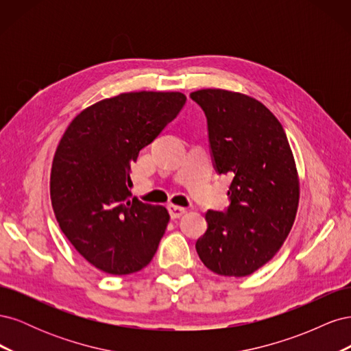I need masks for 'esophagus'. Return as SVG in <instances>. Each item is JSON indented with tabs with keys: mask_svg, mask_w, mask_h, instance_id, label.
<instances>
[{
	"mask_svg": "<svg viewBox=\"0 0 351 351\" xmlns=\"http://www.w3.org/2000/svg\"><path fill=\"white\" fill-rule=\"evenodd\" d=\"M168 212H169V217H171L173 219H177L182 215H184L187 209L183 206H177V205H168Z\"/></svg>",
	"mask_w": 351,
	"mask_h": 351,
	"instance_id": "obj_1",
	"label": "esophagus"
}]
</instances>
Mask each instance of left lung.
Instances as JSON below:
<instances>
[{
  "instance_id": "8db88e82",
  "label": "left lung",
  "mask_w": 351,
  "mask_h": 351,
  "mask_svg": "<svg viewBox=\"0 0 351 351\" xmlns=\"http://www.w3.org/2000/svg\"><path fill=\"white\" fill-rule=\"evenodd\" d=\"M190 98L206 115L217 173L232 178L230 206L206 212L196 252L212 272L246 277L275 256L293 227L300 186L291 147L275 115L247 95L200 89Z\"/></svg>"
}]
</instances>
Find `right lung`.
I'll use <instances>...</instances> for the list:
<instances>
[{
    "label": "right lung",
    "mask_w": 351,
    "mask_h": 351,
    "mask_svg": "<svg viewBox=\"0 0 351 351\" xmlns=\"http://www.w3.org/2000/svg\"><path fill=\"white\" fill-rule=\"evenodd\" d=\"M186 104L180 92H129L83 110L62 134L51 168L52 209L64 236L95 268L143 269L169 214L132 197L130 168Z\"/></svg>",
    "instance_id": "1"
}]
</instances>
